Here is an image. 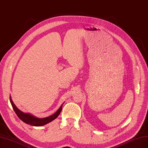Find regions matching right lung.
Wrapping results in <instances>:
<instances>
[{"mask_svg":"<svg viewBox=\"0 0 148 148\" xmlns=\"http://www.w3.org/2000/svg\"><path fill=\"white\" fill-rule=\"evenodd\" d=\"M10 103L11 105H12V107L15 112V113L17 115V116H18L22 121H23L27 124H28L29 125L34 126H44L46 125V124L52 121L53 120H54L61 113V110H62V106H61L60 108L59 109L57 110V112H55L53 115H52L48 117L44 118V119H38V118L34 116L29 114L24 113V112L21 111L19 109H17V108L15 106V104L13 103L12 99H11V97H10Z\"/></svg>","mask_w":148,"mask_h":148,"instance_id":"add662e5","label":"right lung"}]
</instances>
